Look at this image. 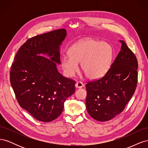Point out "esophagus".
<instances>
[{
  "label": "esophagus",
  "mask_w": 148,
  "mask_h": 148,
  "mask_svg": "<svg viewBox=\"0 0 148 148\" xmlns=\"http://www.w3.org/2000/svg\"><path fill=\"white\" fill-rule=\"evenodd\" d=\"M84 86V84L82 82H77L75 84V87L77 88H81Z\"/></svg>",
  "instance_id": "obj_1"
}]
</instances>
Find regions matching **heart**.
Wrapping results in <instances>:
<instances>
[{
  "label": "heart",
  "mask_w": 148,
  "mask_h": 148,
  "mask_svg": "<svg viewBox=\"0 0 148 148\" xmlns=\"http://www.w3.org/2000/svg\"><path fill=\"white\" fill-rule=\"evenodd\" d=\"M112 48L106 42L91 38L80 40L69 50V55L62 57L61 66L65 75L71 77L77 72L78 64L86 77L97 79L109 70L112 59Z\"/></svg>",
  "instance_id": "1"
}]
</instances>
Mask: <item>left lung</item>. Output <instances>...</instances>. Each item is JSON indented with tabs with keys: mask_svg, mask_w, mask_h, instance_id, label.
Returning a JSON list of instances; mask_svg holds the SVG:
<instances>
[{
	"mask_svg": "<svg viewBox=\"0 0 148 148\" xmlns=\"http://www.w3.org/2000/svg\"><path fill=\"white\" fill-rule=\"evenodd\" d=\"M110 68L101 78L86 84V106L92 118L106 122L123 110L135 91L138 61L123 41Z\"/></svg>",
	"mask_w": 148,
	"mask_h": 148,
	"instance_id": "8db88e82",
	"label": "left lung"
}]
</instances>
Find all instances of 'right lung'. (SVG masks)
Returning a JSON list of instances; mask_svg holds the SVG:
<instances>
[{
  "mask_svg": "<svg viewBox=\"0 0 148 148\" xmlns=\"http://www.w3.org/2000/svg\"><path fill=\"white\" fill-rule=\"evenodd\" d=\"M66 36V30L60 29L28 39L11 67L10 83L18 102L41 122H51L60 115L66 99L75 91L76 82L57 69ZM45 55L49 59L42 56Z\"/></svg>",
  "mask_w": 148,
  "mask_h": 148,
  "instance_id": "1",
  "label": "right lung"
}]
</instances>
